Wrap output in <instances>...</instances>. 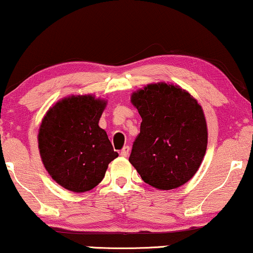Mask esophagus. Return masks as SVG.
Returning a JSON list of instances; mask_svg holds the SVG:
<instances>
[{
    "label": "esophagus",
    "mask_w": 253,
    "mask_h": 253,
    "mask_svg": "<svg viewBox=\"0 0 253 253\" xmlns=\"http://www.w3.org/2000/svg\"><path fill=\"white\" fill-rule=\"evenodd\" d=\"M129 152H130V147L129 146H124L122 150H121V155H122L123 158H126L127 155H129Z\"/></svg>",
    "instance_id": "obj_1"
}]
</instances>
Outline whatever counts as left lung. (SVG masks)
Masks as SVG:
<instances>
[{"instance_id": "left-lung-1", "label": "left lung", "mask_w": 253, "mask_h": 253, "mask_svg": "<svg viewBox=\"0 0 253 253\" xmlns=\"http://www.w3.org/2000/svg\"><path fill=\"white\" fill-rule=\"evenodd\" d=\"M131 103L141 116L129 161L143 181L171 190L191 179L207 148V124L198 101L181 86L160 82L137 89Z\"/></svg>"}]
</instances>
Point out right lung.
Here are the masks:
<instances>
[{
	"mask_svg": "<svg viewBox=\"0 0 253 253\" xmlns=\"http://www.w3.org/2000/svg\"><path fill=\"white\" fill-rule=\"evenodd\" d=\"M107 100L93 94L69 95L54 103L41 121L38 145L41 161L57 184L86 192L105 177L114 151L99 121Z\"/></svg>",
	"mask_w": 253,
	"mask_h": 253,
	"instance_id": "obj_1",
	"label": "right lung"
}]
</instances>
